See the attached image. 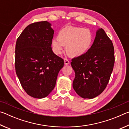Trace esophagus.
<instances>
[{
  "label": "esophagus",
  "instance_id": "obj_1",
  "mask_svg": "<svg viewBox=\"0 0 129 129\" xmlns=\"http://www.w3.org/2000/svg\"><path fill=\"white\" fill-rule=\"evenodd\" d=\"M64 64H65V65H69L70 64L69 61L68 60L67 58H65V59H64Z\"/></svg>",
  "mask_w": 129,
  "mask_h": 129
}]
</instances>
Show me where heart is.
Returning a JSON list of instances; mask_svg holds the SVG:
<instances>
[{"instance_id": "heart-1", "label": "heart", "mask_w": 129, "mask_h": 129, "mask_svg": "<svg viewBox=\"0 0 129 129\" xmlns=\"http://www.w3.org/2000/svg\"><path fill=\"white\" fill-rule=\"evenodd\" d=\"M57 40L52 41V48L54 53L60 54L66 47L69 56L80 57L88 52L92 45L93 35L90 30L86 28L66 26L61 28L57 35Z\"/></svg>"}]
</instances>
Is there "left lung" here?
<instances>
[{
	"label": "left lung",
	"mask_w": 129,
	"mask_h": 129,
	"mask_svg": "<svg viewBox=\"0 0 129 129\" xmlns=\"http://www.w3.org/2000/svg\"><path fill=\"white\" fill-rule=\"evenodd\" d=\"M114 61L112 41L102 28L99 29L88 52L72 60L75 72L73 87L77 94L89 99L100 95L109 81Z\"/></svg>",
	"instance_id": "left-lung-1"
}]
</instances>
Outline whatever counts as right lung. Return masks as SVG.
Here are the masks:
<instances>
[{
    "instance_id": "add662e5",
    "label": "right lung",
    "mask_w": 129,
    "mask_h": 129,
    "mask_svg": "<svg viewBox=\"0 0 129 129\" xmlns=\"http://www.w3.org/2000/svg\"><path fill=\"white\" fill-rule=\"evenodd\" d=\"M51 26L47 21L30 24L16 43V75L25 92L36 99L47 97L53 90L64 65V60L52 50L54 30Z\"/></svg>"
}]
</instances>
